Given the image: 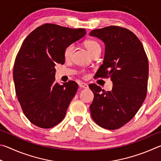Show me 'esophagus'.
Returning <instances> with one entry per match:
<instances>
[{
	"label": "esophagus",
	"mask_w": 161,
	"mask_h": 161,
	"mask_svg": "<svg viewBox=\"0 0 161 161\" xmlns=\"http://www.w3.org/2000/svg\"><path fill=\"white\" fill-rule=\"evenodd\" d=\"M79 87H80V88H88V84H86L85 83H79Z\"/></svg>",
	"instance_id": "obj_1"
}]
</instances>
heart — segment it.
I'll return each mask as SVG.
<instances>
[{"mask_svg":"<svg viewBox=\"0 0 161 161\" xmlns=\"http://www.w3.org/2000/svg\"><path fill=\"white\" fill-rule=\"evenodd\" d=\"M85 47L87 49H88V52L91 53V54L92 55V53L95 52L97 49H100V46L99 43L95 41V40H88L85 42ZM73 51V45L70 44L69 46L66 47V49H64V57L66 59H69L70 58V56H71L72 52Z\"/></svg>","mask_w":161,"mask_h":161,"instance_id":"b5f03b06","label":"heart"}]
</instances>
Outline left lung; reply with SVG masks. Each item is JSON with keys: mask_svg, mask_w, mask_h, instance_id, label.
<instances>
[{"mask_svg": "<svg viewBox=\"0 0 161 161\" xmlns=\"http://www.w3.org/2000/svg\"><path fill=\"white\" fill-rule=\"evenodd\" d=\"M90 35L105 45L97 78H110L111 91L90 84L94 99L90 106L92 119L101 127L117 129L129 122L144 101L147 91L148 62L142 42L130 30L109 26L92 30Z\"/></svg>", "mask_w": 161, "mask_h": 161, "instance_id": "1", "label": "left lung"}]
</instances>
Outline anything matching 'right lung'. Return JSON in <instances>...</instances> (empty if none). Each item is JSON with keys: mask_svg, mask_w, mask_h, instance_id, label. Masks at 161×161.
Returning a JSON list of instances; mask_svg holds the SVG:
<instances>
[{"mask_svg": "<svg viewBox=\"0 0 161 161\" xmlns=\"http://www.w3.org/2000/svg\"><path fill=\"white\" fill-rule=\"evenodd\" d=\"M86 34L82 28L44 24L22 43L14 64L15 92L25 115L38 127H53L65 117L78 86L73 80L56 83L54 66L64 64L66 47Z\"/></svg>", "mask_w": 161, "mask_h": 161, "instance_id": "add662e5", "label": "right lung"}]
</instances>
